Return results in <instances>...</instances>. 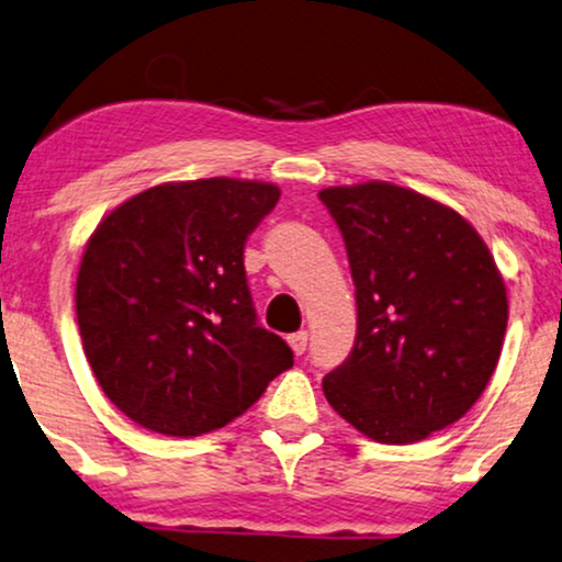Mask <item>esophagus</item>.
<instances>
[{
    "instance_id": "esophagus-1",
    "label": "esophagus",
    "mask_w": 562,
    "mask_h": 562,
    "mask_svg": "<svg viewBox=\"0 0 562 562\" xmlns=\"http://www.w3.org/2000/svg\"><path fill=\"white\" fill-rule=\"evenodd\" d=\"M288 345H290V350H293L295 355H303L305 347H308V331H295V334H290Z\"/></svg>"
}]
</instances>
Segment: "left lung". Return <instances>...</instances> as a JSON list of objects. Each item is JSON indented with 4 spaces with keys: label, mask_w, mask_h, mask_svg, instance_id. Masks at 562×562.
I'll return each instance as SVG.
<instances>
[{
    "label": "left lung",
    "mask_w": 562,
    "mask_h": 562,
    "mask_svg": "<svg viewBox=\"0 0 562 562\" xmlns=\"http://www.w3.org/2000/svg\"><path fill=\"white\" fill-rule=\"evenodd\" d=\"M318 199L345 238L358 337L324 396L379 443H417L472 409L498 366L506 282L477 231L436 199L366 181Z\"/></svg>",
    "instance_id": "obj_1"
}]
</instances>
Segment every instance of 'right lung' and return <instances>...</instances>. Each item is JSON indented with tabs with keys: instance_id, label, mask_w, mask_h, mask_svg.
I'll list each match as a JSON object with an SVG mask.
<instances>
[{
	"instance_id": "add662e5",
	"label": "right lung",
	"mask_w": 562,
	"mask_h": 562,
	"mask_svg": "<svg viewBox=\"0 0 562 562\" xmlns=\"http://www.w3.org/2000/svg\"><path fill=\"white\" fill-rule=\"evenodd\" d=\"M280 187L173 181L111 210L85 246L75 308L105 396L142 428L191 438L236 420L293 366L257 324L244 246Z\"/></svg>"
}]
</instances>
